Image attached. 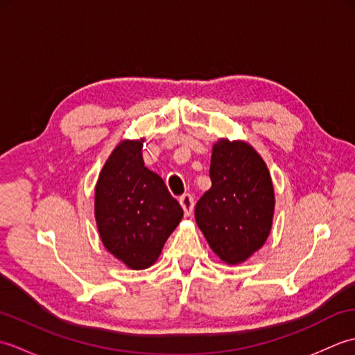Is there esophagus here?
Masks as SVG:
<instances>
[{"label":"esophagus","instance_id":"obj_1","mask_svg":"<svg viewBox=\"0 0 355 355\" xmlns=\"http://www.w3.org/2000/svg\"><path fill=\"white\" fill-rule=\"evenodd\" d=\"M180 205H182V207H183V210H184V215L189 216V215L192 214L193 205H195L193 197H192L191 193H183L182 197H180Z\"/></svg>","mask_w":355,"mask_h":355}]
</instances>
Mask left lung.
Instances as JSON below:
<instances>
[{
	"label": "left lung",
	"instance_id": "1",
	"mask_svg": "<svg viewBox=\"0 0 355 355\" xmlns=\"http://www.w3.org/2000/svg\"><path fill=\"white\" fill-rule=\"evenodd\" d=\"M209 175L212 187L195 206V220L224 262L239 263L268 238L275 209L270 172L250 145L220 140Z\"/></svg>",
	"mask_w": 355,
	"mask_h": 355
}]
</instances>
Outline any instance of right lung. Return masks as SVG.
Here are the masks:
<instances>
[{
	"mask_svg": "<svg viewBox=\"0 0 355 355\" xmlns=\"http://www.w3.org/2000/svg\"><path fill=\"white\" fill-rule=\"evenodd\" d=\"M143 140H125L112 150L96 186L94 214L107 250L130 268L157 261L183 218L180 202L141 157Z\"/></svg>",
	"mask_w": 355,
	"mask_h": 355,
	"instance_id": "right-lung-1",
	"label": "right lung"
}]
</instances>
